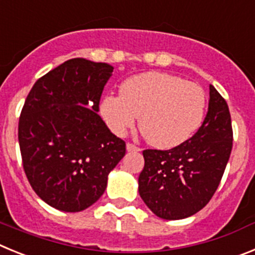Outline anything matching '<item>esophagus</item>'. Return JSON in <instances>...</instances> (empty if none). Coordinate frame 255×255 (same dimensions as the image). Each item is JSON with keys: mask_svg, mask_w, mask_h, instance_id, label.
<instances>
[{"mask_svg": "<svg viewBox=\"0 0 255 255\" xmlns=\"http://www.w3.org/2000/svg\"><path fill=\"white\" fill-rule=\"evenodd\" d=\"M127 151H129V152H138V151H141V148H139L138 146H136V144H133V143H130V142H128Z\"/></svg>", "mask_w": 255, "mask_h": 255, "instance_id": "obj_1", "label": "esophagus"}]
</instances>
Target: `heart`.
I'll return each mask as SVG.
<instances>
[{"label": "heart", "mask_w": 255, "mask_h": 255, "mask_svg": "<svg viewBox=\"0 0 255 255\" xmlns=\"http://www.w3.org/2000/svg\"><path fill=\"white\" fill-rule=\"evenodd\" d=\"M102 116L114 133L123 136L139 116V130L150 144L173 148L187 142L203 122L205 90L182 77L146 72L121 85V95L108 94Z\"/></svg>", "instance_id": "b5f03b06"}]
</instances>
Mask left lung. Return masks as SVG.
I'll return each mask as SVG.
<instances>
[{
	"label": "left lung",
	"mask_w": 255,
	"mask_h": 255,
	"mask_svg": "<svg viewBox=\"0 0 255 255\" xmlns=\"http://www.w3.org/2000/svg\"><path fill=\"white\" fill-rule=\"evenodd\" d=\"M231 148L233 127L228 103L210 85L207 116L193 137L170 150H143L139 196L161 219L192 216L216 192Z\"/></svg>",
	"instance_id": "1"
}]
</instances>
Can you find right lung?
I'll return each mask as SVG.
<instances>
[{"label":"right lung","instance_id":"right-lung-1","mask_svg":"<svg viewBox=\"0 0 255 255\" xmlns=\"http://www.w3.org/2000/svg\"><path fill=\"white\" fill-rule=\"evenodd\" d=\"M113 70L102 62L68 59L36 80L22 107L24 171L34 192L59 211L80 212L94 205L126 155V142L98 114Z\"/></svg>","mask_w":255,"mask_h":255}]
</instances>
